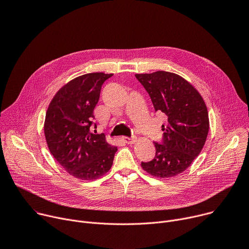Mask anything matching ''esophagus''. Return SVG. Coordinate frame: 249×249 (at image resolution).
Returning a JSON list of instances; mask_svg holds the SVG:
<instances>
[{"instance_id": "obj_1", "label": "esophagus", "mask_w": 249, "mask_h": 249, "mask_svg": "<svg viewBox=\"0 0 249 249\" xmlns=\"http://www.w3.org/2000/svg\"><path fill=\"white\" fill-rule=\"evenodd\" d=\"M122 141L126 144L132 145L136 142V138H130V137H122Z\"/></svg>"}]
</instances>
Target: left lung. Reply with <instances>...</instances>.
I'll use <instances>...</instances> for the list:
<instances>
[{
  "instance_id": "obj_1",
  "label": "left lung",
  "mask_w": 249,
  "mask_h": 249,
  "mask_svg": "<svg viewBox=\"0 0 249 249\" xmlns=\"http://www.w3.org/2000/svg\"><path fill=\"white\" fill-rule=\"evenodd\" d=\"M149 92L156 111L166 117L162 145L155 144L156 157L141 166L155 177L169 178L182 173L201 153L209 132L206 103L199 91L174 73L158 71L136 74Z\"/></svg>"
}]
</instances>
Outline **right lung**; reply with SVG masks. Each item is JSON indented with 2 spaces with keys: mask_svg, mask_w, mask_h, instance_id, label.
Listing matches in <instances>:
<instances>
[{
  "mask_svg": "<svg viewBox=\"0 0 249 249\" xmlns=\"http://www.w3.org/2000/svg\"><path fill=\"white\" fill-rule=\"evenodd\" d=\"M112 74L90 73L64 85L49 103L44 135L51 155L75 178L94 180L112 166L117 147L92 134L93 109L102 84Z\"/></svg>",
  "mask_w": 249,
  "mask_h": 249,
  "instance_id": "add662e5",
  "label": "right lung"
}]
</instances>
